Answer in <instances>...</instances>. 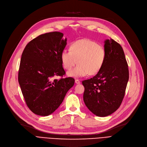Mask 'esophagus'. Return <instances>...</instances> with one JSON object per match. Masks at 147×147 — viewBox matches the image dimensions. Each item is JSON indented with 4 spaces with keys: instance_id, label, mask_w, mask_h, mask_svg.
<instances>
[{
    "instance_id": "34e87169",
    "label": "esophagus",
    "mask_w": 147,
    "mask_h": 147,
    "mask_svg": "<svg viewBox=\"0 0 147 147\" xmlns=\"http://www.w3.org/2000/svg\"><path fill=\"white\" fill-rule=\"evenodd\" d=\"M75 83L76 84H80V81L79 79H76L75 80Z\"/></svg>"
}]
</instances>
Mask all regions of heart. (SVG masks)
I'll use <instances>...</instances> for the list:
<instances>
[{
    "label": "heart",
    "instance_id": "heart-1",
    "mask_svg": "<svg viewBox=\"0 0 147 147\" xmlns=\"http://www.w3.org/2000/svg\"><path fill=\"white\" fill-rule=\"evenodd\" d=\"M107 51L103 45L89 38H83L71 43L69 51H62L60 58L63 68L67 70H70L78 62L79 64L68 75L82 78L89 73H98L105 63Z\"/></svg>",
    "mask_w": 147,
    "mask_h": 147
}]
</instances>
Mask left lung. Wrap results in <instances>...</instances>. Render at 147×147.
I'll return each mask as SVG.
<instances>
[{
    "label": "left lung",
    "mask_w": 147,
    "mask_h": 147,
    "mask_svg": "<svg viewBox=\"0 0 147 147\" xmlns=\"http://www.w3.org/2000/svg\"><path fill=\"white\" fill-rule=\"evenodd\" d=\"M105 63L93 78L82 82L83 101L88 109L99 117H105L116 111L124 98L129 80V68L121 45L107 39Z\"/></svg>",
    "instance_id": "obj_1"
}]
</instances>
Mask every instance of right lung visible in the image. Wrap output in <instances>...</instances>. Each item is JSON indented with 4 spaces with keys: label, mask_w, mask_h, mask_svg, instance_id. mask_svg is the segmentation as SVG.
<instances>
[{
    "label": "right lung",
    "mask_w": 147,
    "mask_h": 147,
    "mask_svg": "<svg viewBox=\"0 0 147 147\" xmlns=\"http://www.w3.org/2000/svg\"><path fill=\"white\" fill-rule=\"evenodd\" d=\"M63 36L57 32L40 34L22 52L18 82L27 107L37 115L47 116L55 111L74 84L72 78H63L65 72L60 55L67 44ZM55 75L62 78L53 80Z\"/></svg>",
    "instance_id": "1"
}]
</instances>
